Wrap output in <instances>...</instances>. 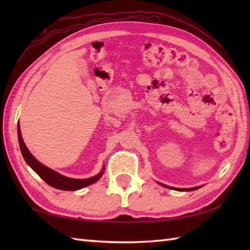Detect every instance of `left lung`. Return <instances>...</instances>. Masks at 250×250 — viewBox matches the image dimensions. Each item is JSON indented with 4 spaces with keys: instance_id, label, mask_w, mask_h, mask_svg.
Instances as JSON below:
<instances>
[{
    "instance_id": "left-lung-1",
    "label": "left lung",
    "mask_w": 250,
    "mask_h": 250,
    "mask_svg": "<svg viewBox=\"0 0 250 250\" xmlns=\"http://www.w3.org/2000/svg\"><path fill=\"white\" fill-rule=\"evenodd\" d=\"M162 186H164V187H167V188H169V189H175V190H177V191H191V190H195V189H199L200 187H194V188H186V189H182V188H174V187H168V186H166V185H163V184H161Z\"/></svg>"
}]
</instances>
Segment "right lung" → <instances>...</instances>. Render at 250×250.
Masks as SVG:
<instances>
[{
  "label": "right lung",
  "mask_w": 250,
  "mask_h": 250,
  "mask_svg": "<svg viewBox=\"0 0 250 250\" xmlns=\"http://www.w3.org/2000/svg\"><path fill=\"white\" fill-rule=\"evenodd\" d=\"M18 142H19L21 153H22L25 162L29 164V166L32 167V169H33V171L37 175H39L42 179L45 180L47 184L56 189L72 190V191L82 189V188L87 187V186L91 185L95 182H98V180L102 177V175L104 173L105 167H103L102 171H101L99 174H97L93 177L86 178V179H75V178L63 176V175L54 171V169L45 167L44 164H42L40 161H37L36 159L32 156V153L29 151L28 148H26L25 144L23 143L22 136H21L19 124H18Z\"/></svg>",
  "instance_id": "right-lung-1"
}]
</instances>
